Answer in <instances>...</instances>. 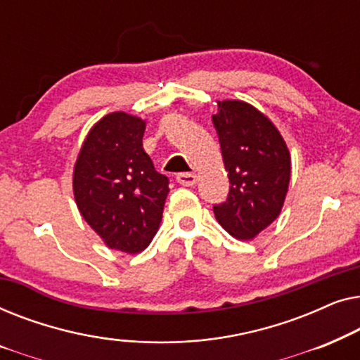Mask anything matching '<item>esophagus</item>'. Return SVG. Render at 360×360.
Returning a JSON list of instances; mask_svg holds the SVG:
<instances>
[{
	"label": "esophagus",
	"mask_w": 360,
	"mask_h": 360,
	"mask_svg": "<svg viewBox=\"0 0 360 360\" xmlns=\"http://www.w3.org/2000/svg\"><path fill=\"white\" fill-rule=\"evenodd\" d=\"M176 181L184 186H193L196 181H198V176L195 174H188V172H185V174L176 175Z\"/></svg>",
	"instance_id": "1"
}]
</instances>
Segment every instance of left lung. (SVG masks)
<instances>
[{"label":"left lung","instance_id":"8db88e82","mask_svg":"<svg viewBox=\"0 0 360 360\" xmlns=\"http://www.w3.org/2000/svg\"><path fill=\"white\" fill-rule=\"evenodd\" d=\"M219 137L229 193L214 205L218 223L236 239H254L282 211L290 184V152L267 116L244 101H218Z\"/></svg>","mask_w":360,"mask_h":360}]
</instances>
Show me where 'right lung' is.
I'll return each mask as SVG.
<instances>
[{"label":"right lung","instance_id":"obj_1","mask_svg":"<svg viewBox=\"0 0 360 360\" xmlns=\"http://www.w3.org/2000/svg\"><path fill=\"white\" fill-rule=\"evenodd\" d=\"M146 121L116 111L88 132L73 169L83 219L110 249L144 250L159 229L169 179L142 147Z\"/></svg>","mask_w":360,"mask_h":360}]
</instances>
